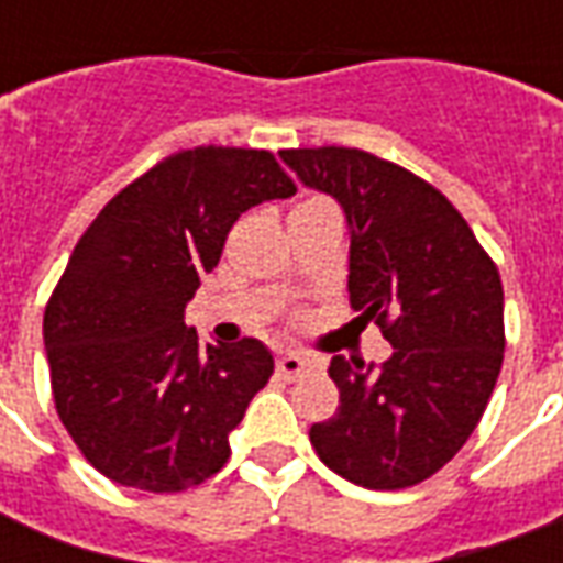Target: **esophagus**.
<instances>
[{
  "mask_svg": "<svg viewBox=\"0 0 563 563\" xmlns=\"http://www.w3.org/2000/svg\"><path fill=\"white\" fill-rule=\"evenodd\" d=\"M307 367H310V362H307V358H301V355H295V353L277 355V374H280L283 379L301 377Z\"/></svg>",
  "mask_w": 563,
  "mask_h": 563,
  "instance_id": "esophagus-1",
  "label": "esophagus"
}]
</instances>
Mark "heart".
I'll return each instance as SVG.
<instances>
[{
  "mask_svg": "<svg viewBox=\"0 0 563 563\" xmlns=\"http://www.w3.org/2000/svg\"><path fill=\"white\" fill-rule=\"evenodd\" d=\"M310 201H319V198H307V201H301V205H310ZM301 205H298V208H301Z\"/></svg>",
  "mask_w": 563,
  "mask_h": 563,
  "instance_id": "b5f03b06",
  "label": "heart"
}]
</instances>
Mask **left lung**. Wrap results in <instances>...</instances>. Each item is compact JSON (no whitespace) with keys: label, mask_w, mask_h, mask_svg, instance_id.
<instances>
[{"label":"left lung","mask_w":563,"mask_h":563,"mask_svg":"<svg viewBox=\"0 0 563 563\" xmlns=\"http://www.w3.org/2000/svg\"><path fill=\"white\" fill-rule=\"evenodd\" d=\"M350 222V301L395 346L389 362L334 355L338 413L310 428L325 467L377 492L424 483L485 413L504 365L495 258L437 186L358 147L280 150ZM355 319V322H358Z\"/></svg>","instance_id":"1"}]
</instances>
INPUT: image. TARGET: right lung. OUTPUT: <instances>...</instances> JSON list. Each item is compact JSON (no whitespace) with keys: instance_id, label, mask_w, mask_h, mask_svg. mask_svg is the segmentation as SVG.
Masks as SVG:
<instances>
[{"instance_id":"1","label":"right lung","mask_w":563,"mask_h":563,"mask_svg":"<svg viewBox=\"0 0 563 563\" xmlns=\"http://www.w3.org/2000/svg\"><path fill=\"white\" fill-rule=\"evenodd\" d=\"M295 189L271 150L201 144L123 186L80 234L44 307V346L59 422L108 479L174 495L229 461L274 358L253 338L201 343L184 307L234 220Z\"/></svg>"}]
</instances>
